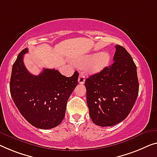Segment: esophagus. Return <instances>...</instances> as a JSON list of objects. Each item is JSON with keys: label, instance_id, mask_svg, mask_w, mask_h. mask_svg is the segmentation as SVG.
Segmentation results:
<instances>
[{"label": "esophagus", "instance_id": "esophagus-1", "mask_svg": "<svg viewBox=\"0 0 157 157\" xmlns=\"http://www.w3.org/2000/svg\"><path fill=\"white\" fill-rule=\"evenodd\" d=\"M85 76L82 73H80L78 78V82L79 84H81V85H82V84L85 83Z\"/></svg>", "mask_w": 157, "mask_h": 157}]
</instances>
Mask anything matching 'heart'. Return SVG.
Wrapping results in <instances>:
<instances>
[{"mask_svg":"<svg viewBox=\"0 0 157 157\" xmlns=\"http://www.w3.org/2000/svg\"><path fill=\"white\" fill-rule=\"evenodd\" d=\"M111 56L106 51L99 53L86 55L75 60L78 66H85L86 71L91 73H97L104 70L109 65Z\"/></svg>","mask_w":157,"mask_h":157,"instance_id":"heart-1","label":"heart"}]
</instances>
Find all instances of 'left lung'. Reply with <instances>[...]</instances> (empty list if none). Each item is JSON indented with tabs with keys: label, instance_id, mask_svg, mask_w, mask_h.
Here are the masks:
<instances>
[{
	"label": "left lung",
	"instance_id": "8db88e82",
	"mask_svg": "<svg viewBox=\"0 0 157 157\" xmlns=\"http://www.w3.org/2000/svg\"><path fill=\"white\" fill-rule=\"evenodd\" d=\"M113 63L86 79V103L96 125H116L127 118L139 92L137 67L130 53L115 46Z\"/></svg>",
	"mask_w": 157,
	"mask_h": 157
}]
</instances>
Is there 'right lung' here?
Returning a JSON list of instances; mask_svg holds the SVG:
<instances>
[{
  "label": "right lung",
  "instance_id": "obj_1",
  "mask_svg": "<svg viewBox=\"0 0 157 157\" xmlns=\"http://www.w3.org/2000/svg\"><path fill=\"white\" fill-rule=\"evenodd\" d=\"M25 48L19 53L12 69L11 97L22 116L40 129L60 125L65 117L67 100L78 83V72L67 78L55 69H44L39 75L27 71L23 62Z\"/></svg>",
  "mask_w": 157,
  "mask_h": 157
}]
</instances>
